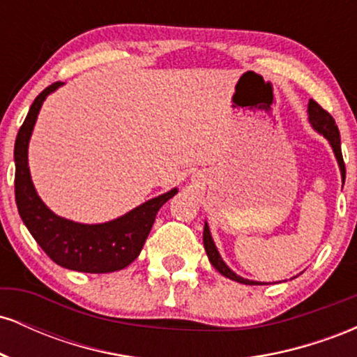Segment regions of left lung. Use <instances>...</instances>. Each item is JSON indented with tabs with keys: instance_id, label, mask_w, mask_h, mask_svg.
<instances>
[{
	"instance_id": "left-lung-1",
	"label": "left lung",
	"mask_w": 357,
	"mask_h": 357,
	"mask_svg": "<svg viewBox=\"0 0 357 357\" xmlns=\"http://www.w3.org/2000/svg\"><path fill=\"white\" fill-rule=\"evenodd\" d=\"M307 114H309V122H310V126H312V129L317 130L321 136L326 137L327 141H329L331 147H333V153L335 155V159H337L339 169H341V178H342V183H344V181H346V166H344V161H342L341 136H339V129H337V126H335V121L329 112H326V110H324L321 105H319L317 102L312 100V99L309 100V105H307ZM203 243H204V250H206V255H208V258H210V264L216 270H218V272L223 277L230 278V280L238 282V284H245V285H267L265 282L248 280V278L236 275V273L233 272V270L228 267L227 264H225V260L220 255L218 248H216L215 241H213L210 227H208L206 221H204ZM294 278H296V277H294Z\"/></svg>"
}]
</instances>
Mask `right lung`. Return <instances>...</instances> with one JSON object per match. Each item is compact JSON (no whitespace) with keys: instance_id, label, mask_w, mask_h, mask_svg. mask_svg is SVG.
<instances>
[{"instance_id":"add662e5","label":"right lung","mask_w":357,"mask_h":357,"mask_svg":"<svg viewBox=\"0 0 357 357\" xmlns=\"http://www.w3.org/2000/svg\"><path fill=\"white\" fill-rule=\"evenodd\" d=\"M61 82L52 84L31 104L15 142V198L24 227L43 252L60 267L85 273H109L126 268L139 257L159 208L178 188L147 199L126 215L105 223H79L61 218L42 202L28 167V144L45 99Z\"/></svg>"}]
</instances>
